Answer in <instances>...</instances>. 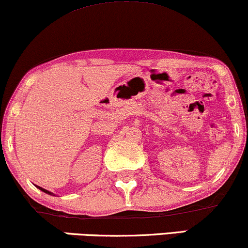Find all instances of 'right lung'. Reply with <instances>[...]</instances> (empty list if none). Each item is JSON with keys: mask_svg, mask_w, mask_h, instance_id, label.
<instances>
[{"mask_svg": "<svg viewBox=\"0 0 248 248\" xmlns=\"http://www.w3.org/2000/svg\"><path fill=\"white\" fill-rule=\"evenodd\" d=\"M36 187H38V188H40V189H41V191H42V192H45V193H48V194H53V193H51V192H49V191H47V189H45V188H42V187H39V186H36Z\"/></svg>", "mask_w": 248, "mask_h": 248, "instance_id": "obj_1", "label": "right lung"}]
</instances>
